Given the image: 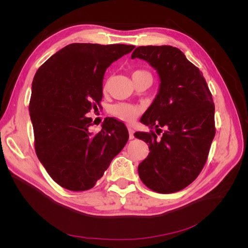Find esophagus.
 <instances>
[{"label": "esophagus", "instance_id": "1", "mask_svg": "<svg viewBox=\"0 0 248 248\" xmlns=\"http://www.w3.org/2000/svg\"><path fill=\"white\" fill-rule=\"evenodd\" d=\"M128 132H129V139L130 140H132L133 138H134V131H133V129L132 128H128Z\"/></svg>", "mask_w": 248, "mask_h": 248}]
</instances>
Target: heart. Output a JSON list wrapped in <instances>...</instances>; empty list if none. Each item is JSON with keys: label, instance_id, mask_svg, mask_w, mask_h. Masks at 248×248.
Here are the masks:
<instances>
[{"label": "heart", "instance_id": "1", "mask_svg": "<svg viewBox=\"0 0 248 248\" xmlns=\"http://www.w3.org/2000/svg\"><path fill=\"white\" fill-rule=\"evenodd\" d=\"M140 74H149L146 71L137 70L132 73V77L140 76ZM141 108L137 106H132L128 103H117L110 108V112L118 119L125 122H133L140 114Z\"/></svg>", "mask_w": 248, "mask_h": 248}]
</instances>
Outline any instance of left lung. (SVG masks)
<instances>
[{
  "label": "left lung",
  "mask_w": 248,
  "mask_h": 248,
  "mask_svg": "<svg viewBox=\"0 0 248 248\" xmlns=\"http://www.w3.org/2000/svg\"><path fill=\"white\" fill-rule=\"evenodd\" d=\"M136 58L151 65L160 79L140 122L151 129L166 128L159 140L153 131L134 133L150 150L139 164L140 178L156 192L182 190L200 175L215 136L211 92L200 69L177 47L139 46L131 55Z\"/></svg>",
  "instance_id": "obj_1"
}]
</instances>
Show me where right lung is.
<instances>
[{
    "label": "right lung",
    "mask_w": 248,
    "mask_h": 248,
    "mask_svg": "<svg viewBox=\"0 0 248 248\" xmlns=\"http://www.w3.org/2000/svg\"><path fill=\"white\" fill-rule=\"evenodd\" d=\"M134 46L72 43L52 55L37 70L29 111L35 150L48 175L72 191L91 189L129 134L123 122L107 118L100 132L89 131L85 116L102 99L108 67Z\"/></svg>",
    "instance_id": "1"
}]
</instances>
